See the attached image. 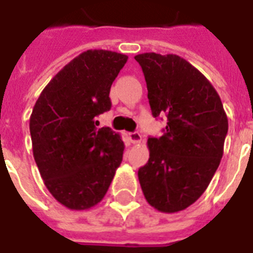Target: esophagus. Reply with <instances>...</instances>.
<instances>
[{
    "label": "esophagus",
    "instance_id": "obj_1",
    "mask_svg": "<svg viewBox=\"0 0 253 253\" xmlns=\"http://www.w3.org/2000/svg\"><path fill=\"white\" fill-rule=\"evenodd\" d=\"M128 138H130L131 143L134 144H139L140 142H142V139H143V136H142L139 132H130V134H128Z\"/></svg>",
    "mask_w": 253,
    "mask_h": 253
}]
</instances>
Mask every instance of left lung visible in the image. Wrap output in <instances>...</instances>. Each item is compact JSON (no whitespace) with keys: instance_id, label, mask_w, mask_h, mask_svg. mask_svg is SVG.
Segmentation results:
<instances>
[{"instance_id":"obj_1","label":"left lung","mask_w":253,"mask_h":253,"mask_svg":"<svg viewBox=\"0 0 253 253\" xmlns=\"http://www.w3.org/2000/svg\"><path fill=\"white\" fill-rule=\"evenodd\" d=\"M154 117L167 115L162 136L148 138V162L138 171L150 206L173 213L207 190L220 165L228 118L211 82L176 54L135 55Z\"/></svg>"}]
</instances>
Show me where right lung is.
Wrapping results in <instances>:
<instances>
[{
    "label": "right lung",
    "instance_id": "add662e5",
    "mask_svg": "<svg viewBox=\"0 0 253 253\" xmlns=\"http://www.w3.org/2000/svg\"><path fill=\"white\" fill-rule=\"evenodd\" d=\"M128 57L87 50L54 75L30 115L33 155L54 199L74 211L105 198L121 166L125 144L96 115L111 107L110 88Z\"/></svg>",
    "mask_w": 253,
    "mask_h": 253
}]
</instances>
